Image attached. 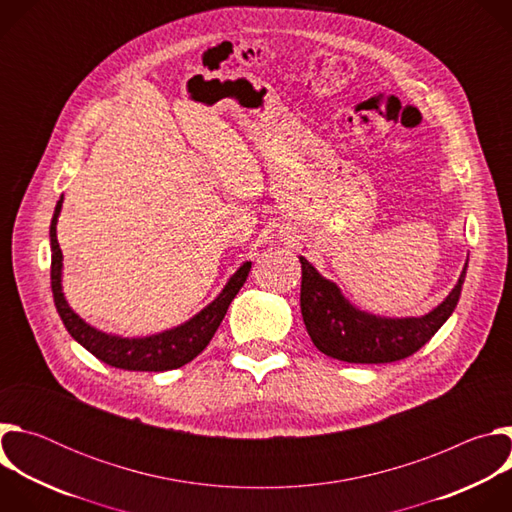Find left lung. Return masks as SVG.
Here are the masks:
<instances>
[{
	"instance_id": "8db88e82",
	"label": "left lung",
	"mask_w": 512,
	"mask_h": 512,
	"mask_svg": "<svg viewBox=\"0 0 512 512\" xmlns=\"http://www.w3.org/2000/svg\"><path fill=\"white\" fill-rule=\"evenodd\" d=\"M300 306L306 330L316 348L344 362L379 364L393 362L417 352L444 326L458 306L466 267L450 296L433 312L421 318H377L352 308L340 289L324 279L304 257Z\"/></svg>"
}]
</instances>
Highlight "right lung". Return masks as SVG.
Here are the masks:
<instances>
[{"instance_id":"1","label":"right lung","mask_w":512,"mask_h":512,"mask_svg":"<svg viewBox=\"0 0 512 512\" xmlns=\"http://www.w3.org/2000/svg\"><path fill=\"white\" fill-rule=\"evenodd\" d=\"M62 198L58 200L54 208V216L50 223V247H52V263H50V283H52V296L56 312L66 326L68 334L75 338L79 344H83L91 354H95L99 360L111 364L115 369L125 371H172L180 369L190 360H194L206 344L212 340L214 332L221 326L231 302L239 294V289L247 281V275L251 271V263H243V267L231 277L223 294L218 296L210 306H206L198 316H194L190 322L150 336V338H117L103 334L89 324H85L75 312H72L62 296L60 287V267H62V251L58 247L56 239V221L60 214Z\"/></svg>"}]
</instances>
